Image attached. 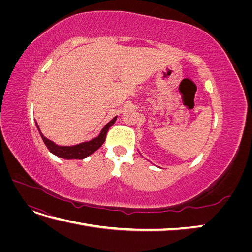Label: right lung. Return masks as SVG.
<instances>
[{
    "label": "right lung",
    "instance_id": "right-lung-1",
    "mask_svg": "<svg viewBox=\"0 0 252 252\" xmlns=\"http://www.w3.org/2000/svg\"><path fill=\"white\" fill-rule=\"evenodd\" d=\"M116 121H117V117H114L109 123L105 125V127L102 129L101 133L94 140L74 145V146H59V145H56L52 141L45 138V136L42 134L37 124L36 126H37V129H39L43 142L45 143V145H46V147L48 148V150L51 152V154L66 159H83L87 158L88 156H90L91 154H94V151H96L102 146L103 143L106 140V134H107L108 129L114 124V122Z\"/></svg>",
    "mask_w": 252,
    "mask_h": 252
}]
</instances>
